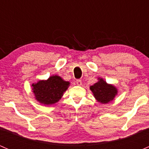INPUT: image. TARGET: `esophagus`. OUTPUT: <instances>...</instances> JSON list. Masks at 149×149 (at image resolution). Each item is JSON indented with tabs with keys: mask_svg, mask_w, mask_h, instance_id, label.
<instances>
[{
	"mask_svg": "<svg viewBox=\"0 0 149 149\" xmlns=\"http://www.w3.org/2000/svg\"><path fill=\"white\" fill-rule=\"evenodd\" d=\"M76 84H77L78 86H81L82 85V81L81 80H80V79H78V80H76Z\"/></svg>",
	"mask_w": 149,
	"mask_h": 149,
	"instance_id": "obj_1",
	"label": "esophagus"
}]
</instances>
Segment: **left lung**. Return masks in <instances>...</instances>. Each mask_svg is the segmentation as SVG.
Returning a JSON list of instances; mask_svg holds the SVG:
<instances>
[{
    "instance_id": "8db88e82",
    "label": "left lung",
    "mask_w": 149,
    "mask_h": 149,
    "mask_svg": "<svg viewBox=\"0 0 149 149\" xmlns=\"http://www.w3.org/2000/svg\"><path fill=\"white\" fill-rule=\"evenodd\" d=\"M94 98L102 104L109 103L118 94V88L112 84H107L102 78H98V81L90 86Z\"/></svg>"
}]
</instances>
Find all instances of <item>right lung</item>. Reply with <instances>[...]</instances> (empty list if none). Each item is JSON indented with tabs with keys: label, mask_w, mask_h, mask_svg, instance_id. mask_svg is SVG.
I'll return each mask as SVG.
<instances>
[{
	"label": "right lung",
	"mask_w": 149,
	"mask_h": 149,
	"mask_svg": "<svg viewBox=\"0 0 149 149\" xmlns=\"http://www.w3.org/2000/svg\"><path fill=\"white\" fill-rule=\"evenodd\" d=\"M69 86L70 82L55 75L49 76L47 80L38 81L32 84L31 86L35 100L41 104L48 106L58 102Z\"/></svg>",
	"instance_id": "1"
}]
</instances>
